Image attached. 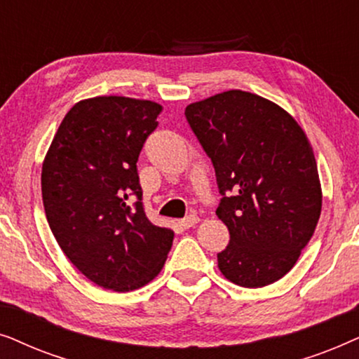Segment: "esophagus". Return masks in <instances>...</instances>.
<instances>
[{
	"label": "esophagus",
	"instance_id": "1",
	"mask_svg": "<svg viewBox=\"0 0 359 359\" xmlns=\"http://www.w3.org/2000/svg\"><path fill=\"white\" fill-rule=\"evenodd\" d=\"M199 222V217L198 215H194V214H189V215H186L184 219H181L180 220V225L183 229H191V227H194L196 224Z\"/></svg>",
	"mask_w": 359,
	"mask_h": 359
}]
</instances>
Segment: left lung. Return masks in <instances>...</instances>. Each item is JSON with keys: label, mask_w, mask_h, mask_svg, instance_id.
<instances>
[{"label": "left lung", "mask_w": 359, "mask_h": 359, "mask_svg": "<svg viewBox=\"0 0 359 359\" xmlns=\"http://www.w3.org/2000/svg\"><path fill=\"white\" fill-rule=\"evenodd\" d=\"M184 114L224 196L215 214L230 242L217 253L220 273L243 287L278 281L301 257L322 210L306 132L276 102L242 90L191 102Z\"/></svg>", "instance_id": "obj_1"}]
</instances>
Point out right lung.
Wrapping results in <instances>:
<instances>
[{"label":"right lung","mask_w":359,"mask_h":359,"mask_svg":"<svg viewBox=\"0 0 359 359\" xmlns=\"http://www.w3.org/2000/svg\"><path fill=\"white\" fill-rule=\"evenodd\" d=\"M160 111L158 102L126 96L78 101L42 163L43 209L57 243L78 271L116 292L149 284L173 245V230L147 219L137 175Z\"/></svg>","instance_id":"add662e5"}]
</instances>
